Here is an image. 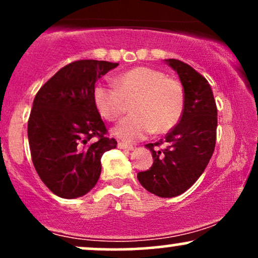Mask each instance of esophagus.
Here are the masks:
<instances>
[{"label": "esophagus", "mask_w": 258, "mask_h": 258, "mask_svg": "<svg viewBox=\"0 0 258 258\" xmlns=\"http://www.w3.org/2000/svg\"><path fill=\"white\" fill-rule=\"evenodd\" d=\"M117 147H119L120 149H123V150H130V152H131V150L135 149V147L131 146V144L123 143V142H119V143H117Z\"/></svg>", "instance_id": "1"}]
</instances>
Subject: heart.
<instances>
[{
    "mask_svg": "<svg viewBox=\"0 0 258 258\" xmlns=\"http://www.w3.org/2000/svg\"><path fill=\"white\" fill-rule=\"evenodd\" d=\"M115 85L98 82L92 91L97 110L109 121L116 120L132 102L135 114L115 126L114 135L125 142H136L156 131H170L178 123L184 110V90L177 80L166 78L160 70L147 67L117 75Z\"/></svg>",
    "mask_w": 258,
    "mask_h": 258,
    "instance_id": "heart-1",
    "label": "heart"
}]
</instances>
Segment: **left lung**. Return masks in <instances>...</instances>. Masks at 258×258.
Wrapping results in <instances>:
<instances>
[{
    "instance_id": "1",
    "label": "left lung",
    "mask_w": 258,
    "mask_h": 258,
    "mask_svg": "<svg viewBox=\"0 0 258 258\" xmlns=\"http://www.w3.org/2000/svg\"><path fill=\"white\" fill-rule=\"evenodd\" d=\"M178 74L184 90V110L179 122L156 143L147 144L154 162L137 178L150 193L173 198L184 193L203 174L216 146L217 108L211 86L190 65L166 59ZM165 143V150L153 148Z\"/></svg>"
}]
</instances>
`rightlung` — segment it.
Returning a JSON list of instances; mask_svg holds the SVG:
<instances>
[{
  "label": "right lung",
  "mask_w": 258,
  "mask_h": 258,
  "mask_svg": "<svg viewBox=\"0 0 258 258\" xmlns=\"http://www.w3.org/2000/svg\"><path fill=\"white\" fill-rule=\"evenodd\" d=\"M117 65L93 59L73 61L35 97L28 121L32 164L58 197L75 199L87 194L99 179L103 154L116 148L117 142L105 136L92 91L98 79Z\"/></svg>",
  "instance_id": "right-lung-1"
}]
</instances>
